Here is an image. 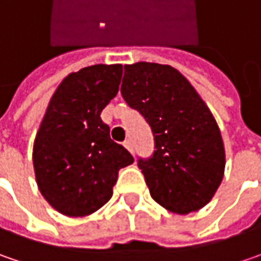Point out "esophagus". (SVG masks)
Here are the masks:
<instances>
[{"instance_id": "34e87169", "label": "esophagus", "mask_w": 261, "mask_h": 261, "mask_svg": "<svg viewBox=\"0 0 261 261\" xmlns=\"http://www.w3.org/2000/svg\"><path fill=\"white\" fill-rule=\"evenodd\" d=\"M124 146H125V149H127L128 152L134 153V149H133V143H131V140H127V142L124 143Z\"/></svg>"}]
</instances>
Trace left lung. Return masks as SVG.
Instances as JSON below:
<instances>
[{"label": "left lung", "instance_id": "1", "mask_svg": "<svg viewBox=\"0 0 261 261\" xmlns=\"http://www.w3.org/2000/svg\"><path fill=\"white\" fill-rule=\"evenodd\" d=\"M121 95L152 128L153 154L137 165L153 200L181 215L206 206L223 178L225 149L196 89L171 65L136 63L124 65Z\"/></svg>", "mask_w": 261, "mask_h": 261}]
</instances>
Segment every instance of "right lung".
Masks as SVG:
<instances>
[{"mask_svg":"<svg viewBox=\"0 0 261 261\" xmlns=\"http://www.w3.org/2000/svg\"><path fill=\"white\" fill-rule=\"evenodd\" d=\"M121 64L68 74L52 95L33 144L39 191L65 216H87L112 197L118 171L134 162L111 140L100 112L117 96Z\"/></svg>","mask_w":261,"mask_h":261,"instance_id":"1","label":"right lung"}]
</instances>
